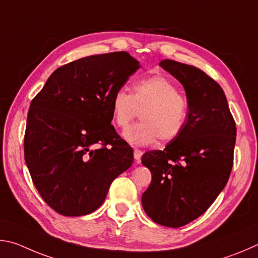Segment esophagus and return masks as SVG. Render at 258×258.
Instances as JSON below:
<instances>
[{
  "mask_svg": "<svg viewBox=\"0 0 258 258\" xmlns=\"http://www.w3.org/2000/svg\"><path fill=\"white\" fill-rule=\"evenodd\" d=\"M142 155H143V152L142 151H139V150H135L134 151V157H135V160H136L137 163H139V162H141Z\"/></svg>",
  "mask_w": 258,
  "mask_h": 258,
  "instance_id": "esophagus-1",
  "label": "esophagus"
}]
</instances>
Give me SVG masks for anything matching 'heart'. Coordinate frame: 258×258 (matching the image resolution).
Segmentation results:
<instances>
[{
  "mask_svg": "<svg viewBox=\"0 0 258 258\" xmlns=\"http://www.w3.org/2000/svg\"><path fill=\"white\" fill-rule=\"evenodd\" d=\"M142 113L141 123L123 133L126 142L148 146L171 143L182 134L189 117V102L178 86L163 76H152L134 85L133 93L119 89L111 99L112 122L124 129Z\"/></svg>",
  "mask_w": 258,
  "mask_h": 258,
  "instance_id": "obj_1",
  "label": "heart"
}]
</instances>
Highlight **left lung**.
Returning a JSON list of instances; mask_svg holds the SVG:
<instances>
[{"label":"left lung","instance_id":"8db88e82","mask_svg":"<svg viewBox=\"0 0 258 258\" xmlns=\"http://www.w3.org/2000/svg\"><path fill=\"white\" fill-rule=\"evenodd\" d=\"M160 66L184 87L189 117L182 134L163 151L143 155L152 182L142 204L154 222L179 228L205 213L227 184L237 129L223 89L213 78L177 61L163 60Z\"/></svg>","mask_w":258,"mask_h":258}]
</instances>
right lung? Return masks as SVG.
I'll use <instances>...</instances> for the list:
<instances>
[{"label":"right lung","instance_id":"right-lung-1","mask_svg":"<svg viewBox=\"0 0 258 258\" xmlns=\"http://www.w3.org/2000/svg\"><path fill=\"white\" fill-rule=\"evenodd\" d=\"M139 67L126 52L79 58L57 68L31 101L26 164L39 195L58 214L97 210L113 180L132 166L133 148L111 124V99Z\"/></svg>","mask_w":258,"mask_h":258}]
</instances>
